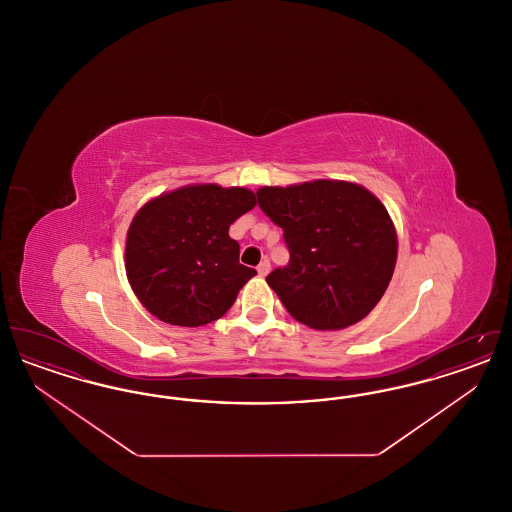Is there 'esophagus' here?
<instances>
[{
  "label": "esophagus",
  "mask_w": 512,
  "mask_h": 512,
  "mask_svg": "<svg viewBox=\"0 0 512 512\" xmlns=\"http://www.w3.org/2000/svg\"><path fill=\"white\" fill-rule=\"evenodd\" d=\"M268 270H270V263H268L267 259L257 267V272L261 274V276H267Z\"/></svg>",
  "instance_id": "esophagus-1"
}]
</instances>
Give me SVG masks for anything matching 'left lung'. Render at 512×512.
Instances as JSON below:
<instances>
[{"mask_svg":"<svg viewBox=\"0 0 512 512\" xmlns=\"http://www.w3.org/2000/svg\"><path fill=\"white\" fill-rule=\"evenodd\" d=\"M263 213L284 230L290 263L267 276L297 322L315 330L357 324L390 286L397 234L366 188L313 180L257 190Z\"/></svg>","mask_w":512,"mask_h":512,"instance_id":"1","label":"left lung"}]
</instances>
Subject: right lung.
Returning <instances> with one entry per match:
<instances>
[{"label":"right lung","instance_id":"obj_1","mask_svg":"<svg viewBox=\"0 0 512 512\" xmlns=\"http://www.w3.org/2000/svg\"><path fill=\"white\" fill-rule=\"evenodd\" d=\"M253 207L251 190L217 184H192L147 201L128 228L124 261L151 315L194 328L234 305L257 270L240 263V244L228 228Z\"/></svg>","mask_w":512,"mask_h":512}]
</instances>
